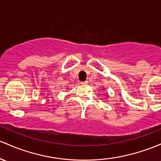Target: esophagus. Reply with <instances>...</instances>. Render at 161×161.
<instances>
[{
    "instance_id": "1",
    "label": "esophagus",
    "mask_w": 161,
    "mask_h": 161,
    "mask_svg": "<svg viewBox=\"0 0 161 161\" xmlns=\"http://www.w3.org/2000/svg\"><path fill=\"white\" fill-rule=\"evenodd\" d=\"M81 85H82V86H85V85H87L88 84V81H86V82H80Z\"/></svg>"
}]
</instances>
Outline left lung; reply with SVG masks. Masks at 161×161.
<instances>
[{"label": "left lung", "mask_w": 161, "mask_h": 161, "mask_svg": "<svg viewBox=\"0 0 161 161\" xmlns=\"http://www.w3.org/2000/svg\"><path fill=\"white\" fill-rule=\"evenodd\" d=\"M104 89H103V90H104ZM107 98H108V95H107Z\"/></svg>", "instance_id": "obj_1"}]
</instances>
